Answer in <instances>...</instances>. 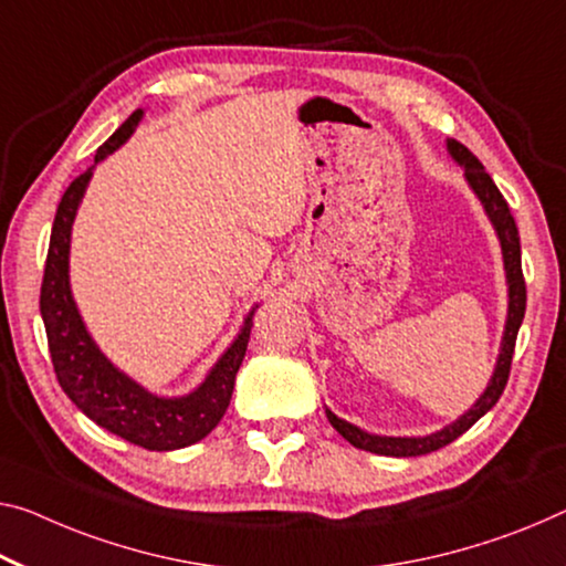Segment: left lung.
Returning a JSON list of instances; mask_svg holds the SVG:
<instances>
[{
  "label": "left lung",
  "instance_id": "1",
  "mask_svg": "<svg viewBox=\"0 0 566 566\" xmlns=\"http://www.w3.org/2000/svg\"><path fill=\"white\" fill-rule=\"evenodd\" d=\"M448 151L453 159L465 169V179L475 197L481 199L485 214L493 222V230L501 240V253H503V268H506V283H509V318H506V332H503L501 342V354L499 361H495V371L485 387V392L478 397V402L468 410L460 420H455L448 428H442L432 434H424V438H381V434H369L356 428V424L342 420L332 410H326L328 422L334 424V430L342 434L344 440H349L354 448L369 450V453L377 455H392V458H415V455H428L432 450H440L450 446V442L458 440L468 428L481 420V417L491 410V407L499 402L503 389H506L509 371H511V359H514V346L518 336V326L524 321L526 311V283L524 273H521V242H518V228L514 222V214L509 210V202L499 192V187L493 185L489 171L483 169V164L478 161L473 151H468L463 144L455 142V138H448Z\"/></svg>",
  "mask_w": 566,
  "mask_h": 566
}]
</instances>
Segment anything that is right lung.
Returning <instances> with one entry per match:
<instances>
[{
  "label": "right lung",
  "instance_id": "right-lung-1",
  "mask_svg": "<svg viewBox=\"0 0 566 566\" xmlns=\"http://www.w3.org/2000/svg\"><path fill=\"white\" fill-rule=\"evenodd\" d=\"M144 111H134L116 134L95 154V164L116 151L142 120ZM93 164V167H95ZM93 167L71 181L60 199L55 222H52L50 248L42 275L40 313L45 321L48 346L55 377L63 392L73 399L77 410L88 415L95 424L106 428L128 442L146 450H179L195 446L210 434L228 410L234 374H238L250 342V321L255 308L248 313L245 326L207 374V379L187 397H156L136 385L132 377L118 371L101 354L98 346L85 332L81 313L75 308L71 281H67V255H71V230L77 205L93 177Z\"/></svg>",
  "mask_w": 566,
  "mask_h": 566
}]
</instances>
